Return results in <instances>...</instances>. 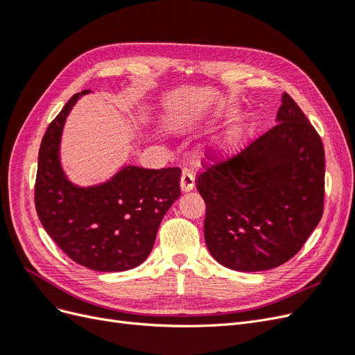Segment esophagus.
Returning <instances> with one entry per match:
<instances>
[{"label":"esophagus","mask_w":355,"mask_h":355,"mask_svg":"<svg viewBox=\"0 0 355 355\" xmlns=\"http://www.w3.org/2000/svg\"><path fill=\"white\" fill-rule=\"evenodd\" d=\"M194 188H196V178L191 173V171L185 170L184 175H182V178H180V189L184 192H189Z\"/></svg>","instance_id":"esophagus-1"}]
</instances>
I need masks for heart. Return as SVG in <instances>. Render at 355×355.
Masks as SVG:
<instances>
[{"label": "heart", "mask_w": 355, "mask_h": 355, "mask_svg": "<svg viewBox=\"0 0 355 355\" xmlns=\"http://www.w3.org/2000/svg\"><path fill=\"white\" fill-rule=\"evenodd\" d=\"M232 114V111H228ZM254 132V124L250 118H240L230 125L227 130H223L219 136H216L213 142V149L219 155H232L239 153L240 149L247 144Z\"/></svg>", "instance_id": "heart-1"}]
</instances>
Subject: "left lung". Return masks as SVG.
Here are the masks:
<instances>
[{
    "label": "left lung",
    "mask_w": 355,
    "mask_h": 355,
    "mask_svg": "<svg viewBox=\"0 0 355 355\" xmlns=\"http://www.w3.org/2000/svg\"><path fill=\"white\" fill-rule=\"evenodd\" d=\"M197 189L214 259L243 272L272 270L302 249L323 216V142L284 93L277 124L240 154L206 167Z\"/></svg>",
    "instance_id": "1"
}]
</instances>
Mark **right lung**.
<instances>
[{
	"instance_id": "obj_1",
	"label": "right lung",
	"mask_w": 355,
	"mask_h": 355,
	"mask_svg": "<svg viewBox=\"0 0 355 355\" xmlns=\"http://www.w3.org/2000/svg\"><path fill=\"white\" fill-rule=\"evenodd\" d=\"M73 94L50 123L38 153L35 209L42 227L73 262L101 272L141 265L164 214L180 196V168L124 166L99 185L78 187L60 164V137Z\"/></svg>"
}]
</instances>
